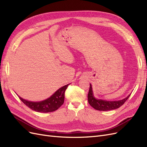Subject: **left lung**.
Here are the masks:
<instances>
[{
  "label": "left lung",
  "instance_id": "1",
  "mask_svg": "<svg viewBox=\"0 0 147 147\" xmlns=\"http://www.w3.org/2000/svg\"><path fill=\"white\" fill-rule=\"evenodd\" d=\"M130 95H129L124 99L116 101H107L102 99H97L95 98L94 95H93L92 86L90 84V90H89L88 94V100L89 104L94 109L100 111H108L117 109L120 107L129 97Z\"/></svg>",
  "mask_w": 147,
  "mask_h": 147
}]
</instances>
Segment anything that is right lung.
Returning <instances> with one entry per match:
<instances>
[{"label":"right lung","instance_id":"obj_1","mask_svg":"<svg viewBox=\"0 0 147 147\" xmlns=\"http://www.w3.org/2000/svg\"><path fill=\"white\" fill-rule=\"evenodd\" d=\"M69 84H67L57 90L54 94L47 99L40 102H31L25 100L19 96L23 103L35 112L48 113L52 112L58 109L64 102V94Z\"/></svg>","mask_w":147,"mask_h":147}]
</instances>
